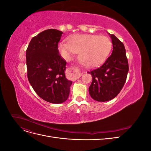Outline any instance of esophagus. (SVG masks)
<instances>
[{
	"label": "esophagus",
	"mask_w": 151,
	"mask_h": 151,
	"mask_svg": "<svg viewBox=\"0 0 151 151\" xmlns=\"http://www.w3.org/2000/svg\"><path fill=\"white\" fill-rule=\"evenodd\" d=\"M68 72L74 78L78 79L81 76V73L80 72L79 69L76 67H70L68 68Z\"/></svg>",
	"instance_id": "1"
}]
</instances>
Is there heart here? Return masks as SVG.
I'll list each match as a JSON object with an SVG mask.
<instances>
[{
  "label": "heart",
  "mask_w": 151,
  "mask_h": 151,
  "mask_svg": "<svg viewBox=\"0 0 151 151\" xmlns=\"http://www.w3.org/2000/svg\"><path fill=\"white\" fill-rule=\"evenodd\" d=\"M68 42H60L58 45L62 56L69 59L76 53H79L81 62L88 67L101 65L112 48L111 40L106 36L74 35L68 38Z\"/></svg>",
  "instance_id": "obj_1"
}]
</instances>
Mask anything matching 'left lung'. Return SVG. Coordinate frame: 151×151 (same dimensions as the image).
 I'll return each mask as SVG.
<instances>
[{
	"instance_id": "left-lung-1",
	"label": "left lung",
	"mask_w": 151,
	"mask_h": 151,
	"mask_svg": "<svg viewBox=\"0 0 151 151\" xmlns=\"http://www.w3.org/2000/svg\"><path fill=\"white\" fill-rule=\"evenodd\" d=\"M113 52L103 64L88 72L93 77L89 88L91 97L97 101H108L115 98L124 86L129 72V63L124 45L111 35Z\"/></svg>"
}]
</instances>
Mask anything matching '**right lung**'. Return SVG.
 I'll list each match as a JSON object with an SVG mask.
<instances>
[{
    "mask_svg": "<svg viewBox=\"0 0 151 151\" xmlns=\"http://www.w3.org/2000/svg\"><path fill=\"white\" fill-rule=\"evenodd\" d=\"M62 31L45 30L31 39L26 50L27 75L39 96L47 102L65 101L72 82L66 79V61L59 54L58 43Z\"/></svg>",
    "mask_w": 151,
    "mask_h": 151,
    "instance_id": "add662e5",
    "label": "right lung"
}]
</instances>
